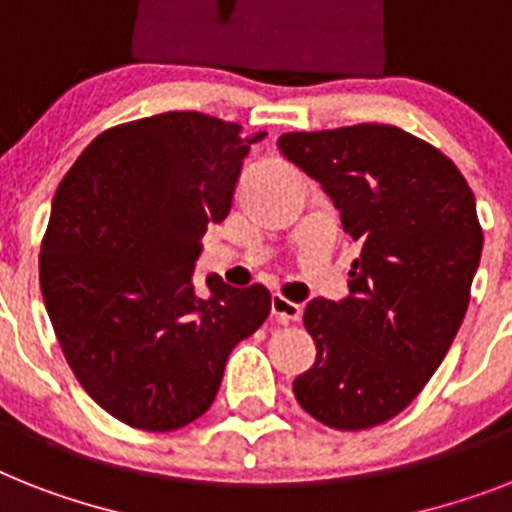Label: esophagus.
<instances>
[{
	"mask_svg": "<svg viewBox=\"0 0 512 512\" xmlns=\"http://www.w3.org/2000/svg\"><path fill=\"white\" fill-rule=\"evenodd\" d=\"M270 315H273L278 323L299 321V318H302V307H299L297 302H289V299L273 294V297H270Z\"/></svg>",
	"mask_w": 512,
	"mask_h": 512,
	"instance_id": "1",
	"label": "esophagus"
}]
</instances>
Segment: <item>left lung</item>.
<instances>
[{
  "mask_svg": "<svg viewBox=\"0 0 512 512\" xmlns=\"http://www.w3.org/2000/svg\"><path fill=\"white\" fill-rule=\"evenodd\" d=\"M278 149L360 244L350 294L307 302L318 355L294 397L331 429H371L421 394L458 334L484 247L476 199L450 157L397 126L299 131Z\"/></svg>",
  "mask_w": 512,
  "mask_h": 512,
  "instance_id": "left-lung-1",
  "label": "left lung"
}]
</instances>
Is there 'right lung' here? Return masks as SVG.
I'll return each instance as SVG.
<instances>
[{"mask_svg":"<svg viewBox=\"0 0 512 512\" xmlns=\"http://www.w3.org/2000/svg\"><path fill=\"white\" fill-rule=\"evenodd\" d=\"M265 134L202 112L110 128L52 199L39 255L44 305L65 360L118 421L176 431L213 405L236 344L270 313L263 286L231 289L194 265L226 220L244 157Z\"/></svg>","mask_w":512,"mask_h":512,"instance_id":"1","label":"right lung"}]
</instances>
